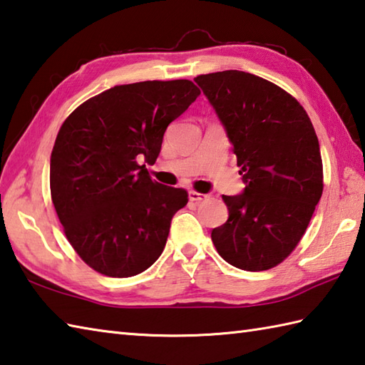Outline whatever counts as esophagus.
Segmentation results:
<instances>
[{
  "instance_id": "esophagus-1",
  "label": "esophagus",
  "mask_w": 365,
  "mask_h": 365,
  "mask_svg": "<svg viewBox=\"0 0 365 365\" xmlns=\"http://www.w3.org/2000/svg\"><path fill=\"white\" fill-rule=\"evenodd\" d=\"M188 197H190V201H192V202H201V201H204V199H205L207 196H205V195H201V192L190 191V192H188Z\"/></svg>"
}]
</instances>
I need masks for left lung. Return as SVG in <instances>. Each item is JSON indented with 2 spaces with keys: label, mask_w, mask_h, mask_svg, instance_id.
I'll list each match as a JSON object with an SVG mask.
<instances>
[{
  "label": "left lung",
  "mask_w": 365,
  "mask_h": 365,
  "mask_svg": "<svg viewBox=\"0 0 365 365\" xmlns=\"http://www.w3.org/2000/svg\"><path fill=\"white\" fill-rule=\"evenodd\" d=\"M223 125L242 168L244 191L223 196L226 223L212 242L231 266L256 272L296 248L323 195V161L313 125L294 98L244 71L195 77Z\"/></svg>",
  "instance_id": "obj_1"
}]
</instances>
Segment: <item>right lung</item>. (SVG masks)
Wrapping results in <instances>:
<instances>
[{
	"label": "right lung",
	"instance_id": "add662e5",
	"mask_svg": "<svg viewBox=\"0 0 365 365\" xmlns=\"http://www.w3.org/2000/svg\"><path fill=\"white\" fill-rule=\"evenodd\" d=\"M191 81L118 85L64 120L50 156V192L77 255L96 272L126 278L160 258L187 191L153 182L170 121L199 96Z\"/></svg>",
	"mask_w": 365,
	"mask_h": 365
}]
</instances>
